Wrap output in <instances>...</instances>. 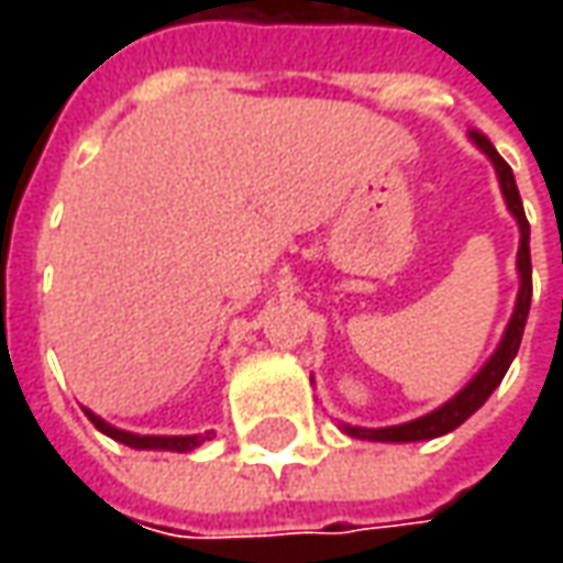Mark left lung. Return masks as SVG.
<instances>
[{"instance_id": "8db88e82", "label": "left lung", "mask_w": 563, "mask_h": 563, "mask_svg": "<svg viewBox=\"0 0 563 563\" xmlns=\"http://www.w3.org/2000/svg\"><path fill=\"white\" fill-rule=\"evenodd\" d=\"M471 141L476 147L483 150L485 156L492 159L497 172V180H500V192H504V201H507L509 213L519 222V256H516V268H519V295H516V310L507 322V331L497 343V350L492 353V358L485 362L483 371L464 386V389L449 398L443 407H437L428 416H419L413 422L404 424H389V428H358V424L341 422L343 434L355 437V440H377V443H416V440H434V437H443L449 431H455L464 419H471L485 401L488 395L500 386V379L512 365V358L519 353L521 334H525V322H528V310H531V225H528V217H525V208H521L519 186H516V177H512V168H509L504 156L497 153L495 144L485 139L483 132H471Z\"/></svg>"}]
</instances>
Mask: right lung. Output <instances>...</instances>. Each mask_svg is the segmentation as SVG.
<instances>
[{
	"label": "right lung",
	"instance_id": "right-lung-1",
	"mask_svg": "<svg viewBox=\"0 0 563 563\" xmlns=\"http://www.w3.org/2000/svg\"><path fill=\"white\" fill-rule=\"evenodd\" d=\"M84 413L90 419L102 434H108L117 443H123V446L132 449H165V452H192L198 449L205 440L213 437V431H205V434H186V437H156V434H132V431H123V428H114V424H108L102 416H96L92 410L84 407Z\"/></svg>",
	"mask_w": 563,
	"mask_h": 563
}]
</instances>
